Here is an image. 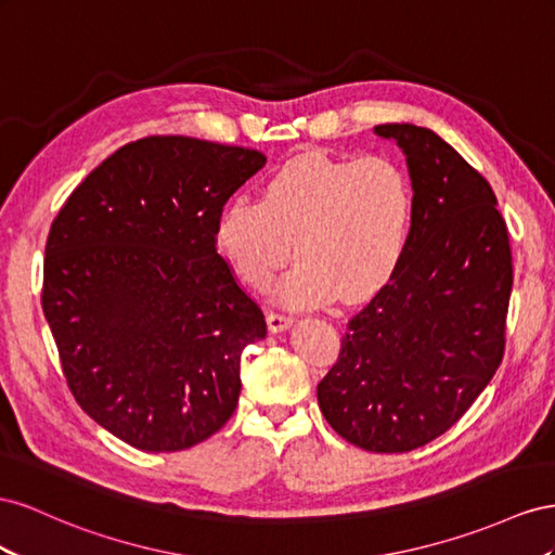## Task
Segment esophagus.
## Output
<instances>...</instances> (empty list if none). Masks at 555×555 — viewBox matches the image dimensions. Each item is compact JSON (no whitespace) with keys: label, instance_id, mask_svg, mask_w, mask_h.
Listing matches in <instances>:
<instances>
[{"label":"esophagus","instance_id":"34e87169","mask_svg":"<svg viewBox=\"0 0 555 555\" xmlns=\"http://www.w3.org/2000/svg\"><path fill=\"white\" fill-rule=\"evenodd\" d=\"M293 315H286V313H279V311H269L267 313V327L269 332H283L286 327L293 325Z\"/></svg>","mask_w":555,"mask_h":555}]
</instances>
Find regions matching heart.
<instances>
[{
  "mask_svg": "<svg viewBox=\"0 0 555 555\" xmlns=\"http://www.w3.org/2000/svg\"><path fill=\"white\" fill-rule=\"evenodd\" d=\"M414 225V188L402 167L367 155L337 160L297 155L262 185L260 199L232 197L216 216L214 242L232 272L253 288L295 264L281 297L321 307L339 295L356 302L398 272Z\"/></svg>",
  "mask_w": 555,
  "mask_h": 555,
  "instance_id": "obj_1",
  "label": "heart"
}]
</instances>
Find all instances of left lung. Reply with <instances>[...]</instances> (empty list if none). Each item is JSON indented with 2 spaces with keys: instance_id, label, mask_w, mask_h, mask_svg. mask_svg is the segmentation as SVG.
<instances>
[{
  "instance_id": "obj_1",
  "label": "left lung",
  "mask_w": 555,
  "mask_h": 555,
  "mask_svg": "<svg viewBox=\"0 0 555 555\" xmlns=\"http://www.w3.org/2000/svg\"><path fill=\"white\" fill-rule=\"evenodd\" d=\"M374 132L406 155L414 225L398 272L348 321L319 406L351 444L404 453L461 421L500 367L514 269L493 188L461 153L418 125Z\"/></svg>"
}]
</instances>
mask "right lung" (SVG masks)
Wrapping results in <instances>:
<instances>
[{
    "instance_id": "add662e5",
    "label": "right lung",
    "mask_w": 555,
    "mask_h": 555,
    "mask_svg": "<svg viewBox=\"0 0 555 555\" xmlns=\"http://www.w3.org/2000/svg\"><path fill=\"white\" fill-rule=\"evenodd\" d=\"M267 157L146 137L92 169L55 216L41 307L86 414L139 451H183L234 414L260 307L218 256V211Z\"/></svg>"
}]
</instances>
